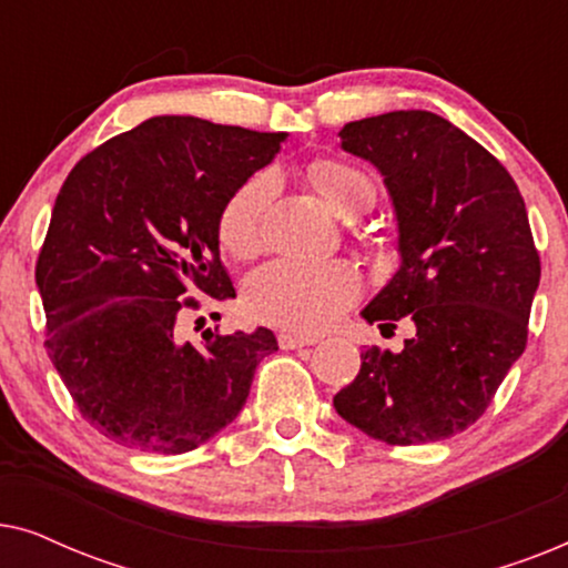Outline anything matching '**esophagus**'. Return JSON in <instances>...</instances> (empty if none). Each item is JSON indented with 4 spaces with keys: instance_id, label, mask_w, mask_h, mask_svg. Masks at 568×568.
Segmentation results:
<instances>
[{
    "instance_id": "34e87169",
    "label": "esophagus",
    "mask_w": 568,
    "mask_h": 568,
    "mask_svg": "<svg viewBox=\"0 0 568 568\" xmlns=\"http://www.w3.org/2000/svg\"><path fill=\"white\" fill-rule=\"evenodd\" d=\"M317 344L315 336H297V333H278V346L282 348H302Z\"/></svg>"
}]
</instances>
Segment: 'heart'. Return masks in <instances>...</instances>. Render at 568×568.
Returning <instances> with one entry per match:
<instances>
[{"mask_svg":"<svg viewBox=\"0 0 568 568\" xmlns=\"http://www.w3.org/2000/svg\"><path fill=\"white\" fill-rule=\"evenodd\" d=\"M307 181L336 216L354 220L375 204V183L364 170L341 160H315ZM276 178L255 173L230 193L216 216V237L232 258H253L263 247V222L274 201ZM362 282L352 263L271 261L245 284V305L263 323L297 333L328 328L359 300Z\"/></svg>","mask_w":568,"mask_h":568,"instance_id":"1","label":"heart"}]
</instances>
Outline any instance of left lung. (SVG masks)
Segmentation results:
<instances>
[{
    "instance_id": "1",
    "label": "left lung",
    "mask_w": 568,
    "mask_h": 568,
    "mask_svg": "<svg viewBox=\"0 0 568 568\" xmlns=\"http://www.w3.org/2000/svg\"><path fill=\"white\" fill-rule=\"evenodd\" d=\"M341 146L383 173L400 268L362 310L379 331L408 317L403 352L369 346L333 406L367 437L426 445L476 424L525 352L540 282L525 201L507 168L429 111L352 121Z\"/></svg>"
}]
</instances>
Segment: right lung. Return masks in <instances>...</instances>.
<instances>
[{
	"mask_svg": "<svg viewBox=\"0 0 568 568\" xmlns=\"http://www.w3.org/2000/svg\"><path fill=\"white\" fill-rule=\"evenodd\" d=\"M286 139L154 115L77 162L53 204L36 284L45 348L82 418L129 449L183 455L243 410L268 328L178 341L191 294L235 297L216 216Z\"/></svg>",
	"mask_w": 568,
	"mask_h": 568,
	"instance_id": "right-lung-1",
	"label": "right lung"
}]
</instances>
